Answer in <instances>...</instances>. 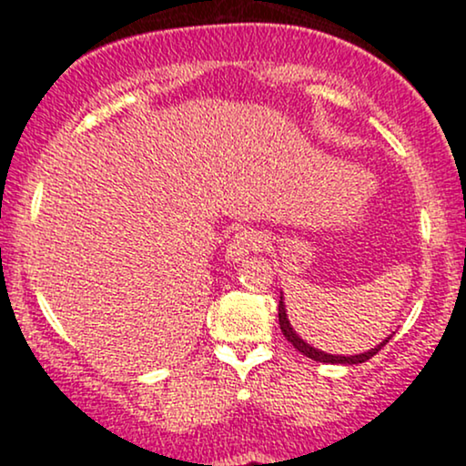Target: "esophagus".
Masks as SVG:
<instances>
[{
	"instance_id": "34e87169",
	"label": "esophagus",
	"mask_w": 466,
	"mask_h": 466,
	"mask_svg": "<svg viewBox=\"0 0 466 466\" xmlns=\"http://www.w3.org/2000/svg\"><path fill=\"white\" fill-rule=\"evenodd\" d=\"M263 245H265V238L260 237L258 232H254V229H243V232H238L237 237L228 243V249H226L228 263H238V260L248 258L249 254L258 251Z\"/></svg>"
}]
</instances>
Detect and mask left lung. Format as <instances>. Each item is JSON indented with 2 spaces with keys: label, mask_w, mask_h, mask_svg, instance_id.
I'll list each match as a JSON object with an SVG mask.
<instances>
[{
  "label": "left lung",
  "mask_w": 466,
  "mask_h": 466,
  "mask_svg": "<svg viewBox=\"0 0 466 466\" xmlns=\"http://www.w3.org/2000/svg\"><path fill=\"white\" fill-rule=\"evenodd\" d=\"M278 322H280L282 335H285L287 339L291 341L293 349L300 350L302 355L309 357V360L319 361V363H344V366H352V363H363V361L370 360V357L377 355V352L381 350L383 346H386L390 339H392V335H388L386 339H383L381 344L374 346V349L366 350V352H360V355H350V357H346V355H330V352H324V350H319V349H313L311 344H307V341H304L302 337L298 335L296 330H293V326H291V322H289V318H287L285 298H282V293H280V304H278Z\"/></svg>",
  "instance_id": "obj_1"
}]
</instances>
